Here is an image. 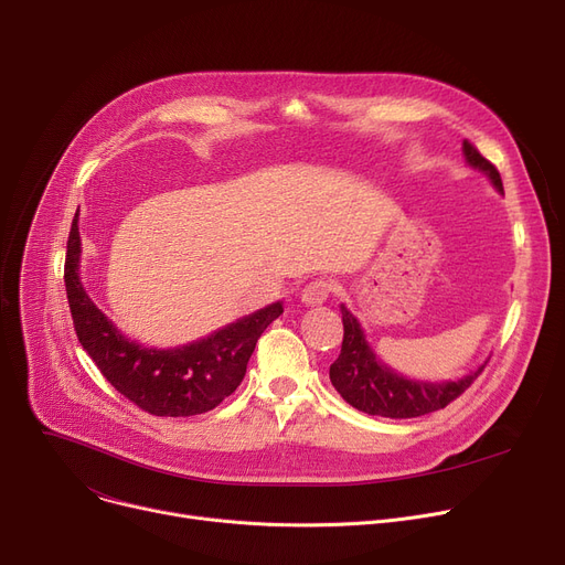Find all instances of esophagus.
Here are the masks:
<instances>
[{
    "label": "esophagus",
    "mask_w": 565,
    "mask_h": 565,
    "mask_svg": "<svg viewBox=\"0 0 565 565\" xmlns=\"http://www.w3.org/2000/svg\"><path fill=\"white\" fill-rule=\"evenodd\" d=\"M334 292V284L330 279H316L309 281L302 290V302L309 307H318L322 302H328L330 295Z\"/></svg>",
    "instance_id": "esophagus-1"
}]
</instances>
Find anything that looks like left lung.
<instances>
[{"label": "left lung", "instance_id": "obj_1", "mask_svg": "<svg viewBox=\"0 0 565 565\" xmlns=\"http://www.w3.org/2000/svg\"><path fill=\"white\" fill-rule=\"evenodd\" d=\"M462 151L467 162L471 167L486 171L492 185L499 192H503L497 167L479 153V148L465 139ZM341 320H343V343H341V354L330 366V380L345 403L358 407L360 412L375 414V417L412 419V417H424V414L444 409L460 394H465V390L471 387V382L483 373L488 364L486 362L483 366H479L477 371L456 382L433 384V382L407 380L384 366L375 358L373 350L366 343L362 324L345 307H341Z\"/></svg>", "mask_w": 565, "mask_h": 565}]
</instances>
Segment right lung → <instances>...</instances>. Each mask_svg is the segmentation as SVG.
Masks as SVG:
<instances>
[{"instance_id": "1", "label": "right lung", "mask_w": 565, "mask_h": 565, "mask_svg": "<svg viewBox=\"0 0 565 565\" xmlns=\"http://www.w3.org/2000/svg\"><path fill=\"white\" fill-rule=\"evenodd\" d=\"M77 339L111 387L156 417H192L217 407L243 382L256 341L284 313L265 307L183 348H143L118 332L79 281V228L71 226L64 265Z\"/></svg>"}]
</instances>
